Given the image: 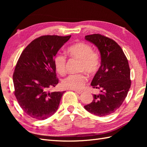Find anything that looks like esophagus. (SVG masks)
<instances>
[{"label": "esophagus", "mask_w": 147, "mask_h": 147, "mask_svg": "<svg viewBox=\"0 0 147 147\" xmlns=\"http://www.w3.org/2000/svg\"><path fill=\"white\" fill-rule=\"evenodd\" d=\"M74 91L78 93V94H81L83 92V91H81V90H74Z\"/></svg>", "instance_id": "obj_1"}]
</instances>
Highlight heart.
Listing matches in <instances>:
<instances>
[{
    "mask_svg": "<svg viewBox=\"0 0 147 147\" xmlns=\"http://www.w3.org/2000/svg\"><path fill=\"white\" fill-rule=\"evenodd\" d=\"M67 54L71 57L80 60V71H86L90 74H94L100 66V59L98 54L93 51L92 47L88 43H74L67 48ZM54 63L59 74H64L65 73L66 57L64 54L57 53L54 57ZM87 80V77L84 73L70 74L62 80L61 85L65 88L77 90L83 88Z\"/></svg>",
    "mask_w": 147,
    "mask_h": 147,
    "instance_id": "b5f03b06",
    "label": "heart"
}]
</instances>
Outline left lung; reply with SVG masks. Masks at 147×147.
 <instances>
[{"label":"left lung","instance_id":"obj_1","mask_svg":"<svg viewBox=\"0 0 147 147\" xmlns=\"http://www.w3.org/2000/svg\"><path fill=\"white\" fill-rule=\"evenodd\" d=\"M85 39L98 48L101 65L91 83L100 93L93 95L92 103L84 107L95 115L105 116L120 107L128 93L131 86L128 61L123 49L112 39L100 34L86 35Z\"/></svg>","mask_w":147,"mask_h":147}]
</instances>
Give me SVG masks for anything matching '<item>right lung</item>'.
<instances>
[{"label":"right lung","mask_w":147,"mask_h":147,"mask_svg":"<svg viewBox=\"0 0 147 147\" xmlns=\"http://www.w3.org/2000/svg\"><path fill=\"white\" fill-rule=\"evenodd\" d=\"M71 35H45L35 39L21 53L13 74L14 95L31 117L44 120L57 111L64 92H50L59 83L54 59Z\"/></svg>","instance_id":"add662e5"}]
</instances>
